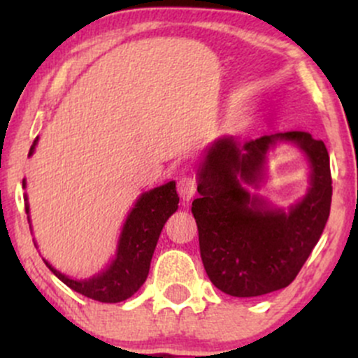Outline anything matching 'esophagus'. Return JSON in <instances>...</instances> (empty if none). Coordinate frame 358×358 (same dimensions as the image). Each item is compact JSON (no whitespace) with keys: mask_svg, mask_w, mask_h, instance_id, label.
Wrapping results in <instances>:
<instances>
[{"mask_svg":"<svg viewBox=\"0 0 358 358\" xmlns=\"http://www.w3.org/2000/svg\"><path fill=\"white\" fill-rule=\"evenodd\" d=\"M176 190H178V195L182 196V200L188 202V200L193 199V195L196 193V182L192 178V176H182L176 183Z\"/></svg>","mask_w":358,"mask_h":358,"instance_id":"34e87169","label":"esophagus"}]
</instances>
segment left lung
Returning <instances> with one entry per match:
<instances>
[{
	"instance_id": "1",
	"label": "left lung",
	"mask_w": 358,
	"mask_h": 358,
	"mask_svg": "<svg viewBox=\"0 0 358 358\" xmlns=\"http://www.w3.org/2000/svg\"><path fill=\"white\" fill-rule=\"evenodd\" d=\"M278 141L294 142L312 168L310 190L287 213L269 209L241 187L257 186L268 148ZM196 190L192 213L207 276L231 296H262L294 281L323 234L331 205L330 156L324 143L305 131L244 143L224 136L208 148Z\"/></svg>"
}]
</instances>
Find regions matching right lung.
Listing matches in <instances>:
<instances>
[{"label":"right lung","mask_w":358,"mask_h":358,"mask_svg":"<svg viewBox=\"0 0 358 358\" xmlns=\"http://www.w3.org/2000/svg\"><path fill=\"white\" fill-rule=\"evenodd\" d=\"M36 141L38 138L30 148V156L34 155ZM24 200H27L24 210L28 213L30 207H28L27 195H24ZM178 200L175 182H168L143 193L124 222V227L119 236L116 257L108 268L96 276L89 279H71L60 271L53 269L47 261L45 264L64 285L84 296L101 303L124 301L133 296L146 281L156 242L159 239V234L168 217L178 208Z\"/></svg>","instance_id":"1"}]
</instances>
